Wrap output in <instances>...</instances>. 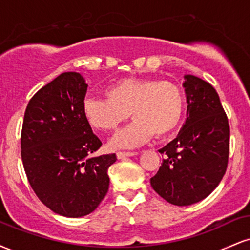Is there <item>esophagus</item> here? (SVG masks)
<instances>
[{"instance_id":"34e87169","label":"esophagus","mask_w":250,"mask_h":250,"mask_svg":"<svg viewBox=\"0 0 250 250\" xmlns=\"http://www.w3.org/2000/svg\"><path fill=\"white\" fill-rule=\"evenodd\" d=\"M134 155H136L135 151H117V153H116L117 159H123V157L134 156Z\"/></svg>"}]
</instances>
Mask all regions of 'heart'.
<instances>
[{
    "mask_svg": "<svg viewBox=\"0 0 250 250\" xmlns=\"http://www.w3.org/2000/svg\"><path fill=\"white\" fill-rule=\"evenodd\" d=\"M105 96H89L83 114L97 130L111 131L130 116L134 121L111 139L114 148H134L153 137L165 136L180 125L185 113L182 88L171 81L127 77L105 89Z\"/></svg>",
    "mask_w": 250,
    "mask_h": 250,
    "instance_id": "obj_1",
    "label": "heart"
}]
</instances>
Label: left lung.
Segmentation results:
<instances>
[{
  "label": "left lung",
  "mask_w": 250,
  "mask_h": 250,
  "mask_svg": "<svg viewBox=\"0 0 250 250\" xmlns=\"http://www.w3.org/2000/svg\"><path fill=\"white\" fill-rule=\"evenodd\" d=\"M187 120L179 136L160 153L161 167L150 179L151 187L167 202L189 206L207 197L228 167V117L219 94L199 77L186 75Z\"/></svg>",
  "instance_id": "obj_1"
}]
</instances>
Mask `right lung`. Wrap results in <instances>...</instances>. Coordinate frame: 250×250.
I'll use <instances>...</instances> for the list:
<instances>
[{
	"instance_id": "add662e5",
	"label": "right lung",
	"mask_w": 250,
	"mask_h": 250,
	"mask_svg": "<svg viewBox=\"0 0 250 250\" xmlns=\"http://www.w3.org/2000/svg\"><path fill=\"white\" fill-rule=\"evenodd\" d=\"M79 73H63L30 99L21 131V157L40 201L67 217L90 214L109 188L115 154L93 157L102 146L83 114L87 93Z\"/></svg>"
}]
</instances>
